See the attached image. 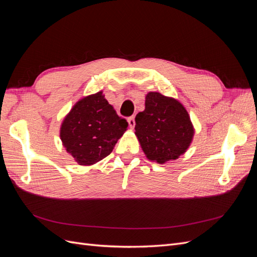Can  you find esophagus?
<instances>
[{
	"instance_id": "obj_1",
	"label": "esophagus",
	"mask_w": 257,
	"mask_h": 257,
	"mask_svg": "<svg viewBox=\"0 0 257 257\" xmlns=\"http://www.w3.org/2000/svg\"><path fill=\"white\" fill-rule=\"evenodd\" d=\"M127 122H128V125L131 128H134L135 127V118L134 115L133 116H130V118L127 119Z\"/></svg>"
}]
</instances>
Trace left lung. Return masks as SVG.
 Segmentation results:
<instances>
[{
  "label": "left lung",
  "instance_id": "left-lung-1",
  "mask_svg": "<svg viewBox=\"0 0 257 257\" xmlns=\"http://www.w3.org/2000/svg\"><path fill=\"white\" fill-rule=\"evenodd\" d=\"M135 122V135L147 159L159 164L177 160L193 141L194 127L184 106L159 92L146 95L145 110Z\"/></svg>",
  "mask_w": 257,
  "mask_h": 257
}]
</instances>
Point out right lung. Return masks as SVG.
Wrapping results in <instances>:
<instances>
[{"label":"right lung","instance_id":"1","mask_svg":"<svg viewBox=\"0 0 257 257\" xmlns=\"http://www.w3.org/2000/svg\"><path fill=\"white\" fill-rule=\"evenodd\" d=\"M127 125L100 91L73 106L61 124L60 137L79 165L90 166L111 153Z\"/></svg>","mask_w":257,"mask_h":257}]
</instances>
